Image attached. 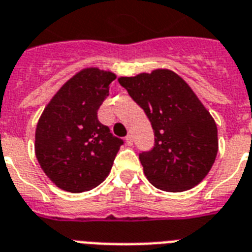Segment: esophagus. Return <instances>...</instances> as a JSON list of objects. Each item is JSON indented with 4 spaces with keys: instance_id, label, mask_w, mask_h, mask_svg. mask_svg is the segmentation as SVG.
Here are the masks:
<instances>
[{
    "instance_id": "34e87169",
    "label": "esophagus",
    "mask_w": 252,
    "mask_h": 252,
    "mask_svg": "<svg viewBox=\"0 0 252 252\" xmlns=\"http://www.w3.org/2000/svg\"><path fill=\"white\" fill-rule=\"evenodd\" d=\"M125 142H126L127 146H132V136L131 135L126 136V138H125Z\"/></svg>"
}]
</instances>
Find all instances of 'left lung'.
Returning <instances> with one entry per match:
<instances>
[{
    "label": "left lung",
    "mask_w": 252,
    "mask_h": 252,
    "mask_svg": "<svg viewBox=\"0 0 252 252\" xmlns=\"http://www.w3.org/2000/svg\"><path fill=\"white\" fill-rule=\"evenodd\" d=\"M118 82L146 112L155 146L139 155L155 187L181 192L202 182L219 151L217 126L191 87L172 70L156 69Z\"/></svg>",
    "instance_id": "1"
}]
</instances>
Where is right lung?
I'll use <instances>...</instances> for the list:
<instances>
[{
    "instance_id": "right-lung-1",
    "label": "right lung",
    "mask_w": 252,
    "mask_h": 252,
    "mask_svg": "<svg viewBox=\"0 0 252 252\" xmlns=\"http://www.w3.org/2000/svg\"><path fill=\"white\" fill-rule=\"evenodd\" d=\"M114 79V72L97 67L80 70L58 90L40 116L36 158L62 190L83 192L100 185L124 144L97 118Z\"/></svg>"
}]
</instances>
